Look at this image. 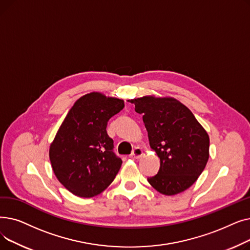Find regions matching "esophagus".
<instances>
[{
  "instance_id": "1",
  "label": "esophagus",
  "mask_w": 250,
  "mask_h": 250,
  "mask_svg": "<svg viewBox=\"0 0 250 250\" xmlns=\"http://www.w3.org/2000/svg\"><path fill=\"white\" fill-rule=\"evenodd\" d=\"M142 155H143V150L141 148H139V147H136L133 150V152H132V154H130L129 157L132 159H139V158H141Z\"/></svg>"
}]
</instances>
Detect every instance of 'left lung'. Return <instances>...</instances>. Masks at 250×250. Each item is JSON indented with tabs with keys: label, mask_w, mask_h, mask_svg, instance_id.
Masks as SVG:
<instances>
[{
	"label": "left lung",
	"mask_w": 250,
	"mask_h": 250,
	"mask_svg": "<svg viewBox=\"0 0 250 250\" xmlns=\"http://www.w3.org/2000/svg\"><path fill=\"white\" fill-rule=\"evenodd\" d=\"M143 114L151 148L160 158V168L149 177L162 194L173 195L190 188L208 160L209 139L192 112L171 97L144 96L129 100Z\"/></svg>",
	"instance_id": "obj_1"
}]
</instances>
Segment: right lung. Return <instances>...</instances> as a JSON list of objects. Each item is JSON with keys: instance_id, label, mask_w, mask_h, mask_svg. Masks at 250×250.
I'll return each instance as SVG.
<instances>
[{"instance_id": "1", "label": "right lung", "mask_w": 250, "mask_h": 250, "mask_svg": "<svg viewBox=\"0 0 250 250\" xmlns=\"http://www.w3.org/2000/svg\"><path fill=\"white\" fill-rule=\"evenodd\" d=\"M125 107L122 99L92 92L78 99L49 148L52 170L62 185L80 198L102 192L115 178L122 159L107 135L110 118Z\"/></svg>"}]
</instances>
